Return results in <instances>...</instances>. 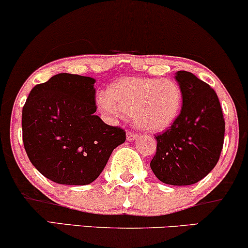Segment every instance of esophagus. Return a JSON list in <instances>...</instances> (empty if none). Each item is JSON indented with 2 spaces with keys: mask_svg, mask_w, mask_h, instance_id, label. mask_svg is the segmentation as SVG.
<instances>
[{
  "mask_svg": "<svg viewBox=\"0 0 248 248\" xmlns=\"http://www.w3.org/2000/svg\"><path fill=\"white\" fill-rule=\"evenodd\" d=\"M136 137H137L136 133H134V131H131V130L127 131V140H134Z\"/></svg>",
  "mask_w": 248,
  "mask_h": 248,
  "instance_id": "34e87169",
  "label": "esophagus"
}]
</instances>
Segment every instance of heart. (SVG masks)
<instances>
[{
    "label": "heart",
    "instance_id": "obj_1",
    "mask_svg": "<svg viewBox=\"0 0 248 248\" xmlns=\"http://www.w3.org/2000/svg\"><path fill=\"white\" fill-rule=\"evenodd\" d=\"M183 93L171 79L124 78L109 86L106 96L98 97V106L109 117L131 114L142 129H167L180 115Z\"/></svg>",
    "mask_w": 248,
    "mask_h": 248
}]
</instances>
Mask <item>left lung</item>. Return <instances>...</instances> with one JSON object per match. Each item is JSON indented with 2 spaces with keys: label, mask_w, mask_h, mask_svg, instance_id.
I'll use <instances>...</instances> for the list:
<instances>
[{
  "label": "left lung",
  "mask_w": 248,
  "mask_h": 248,
  "mask_svg": "<svg viewBox=\"0 0 248 248\" xmlns=\"http://www.w3.org/2000/svg\"><path fill=\"white\" fill-rule=\"evenodd\" d=\"M175 79L183 93L176 121L155 135L156 152L150 166L170 186H191L207 176L217 164L224 142L225 122L218 97L209 84L186 71Z\"/></svg>",
  "instance_id": "obj_1"
}]
</instances>
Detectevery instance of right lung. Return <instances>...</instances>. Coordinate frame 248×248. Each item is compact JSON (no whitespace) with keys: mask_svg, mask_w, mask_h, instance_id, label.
Listing matches in <instances>:
<instances>
[{"mask_svg":"<svg viewBox=\"0 0 248 248\" xmlns=\"http://www.w3.org/2000/svg\"><path fill=\"white\" fill-rule=\"evenodd\" d=\"M95 79L59 73L31 90L23 108L25 151L43 176L86 186L99 176L126 131L95 114Z\"/></svg>","mask_w":248,"mask_h":248,"instance_id":"1","label":"right lung"}]
</instances>
